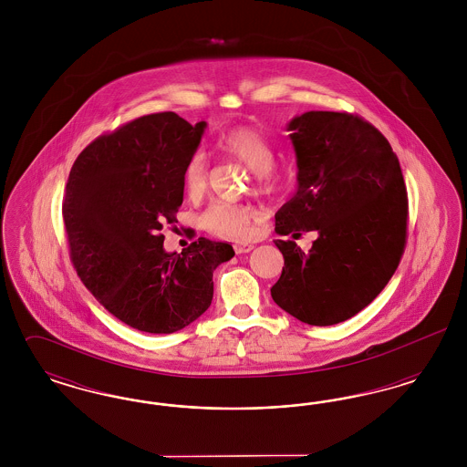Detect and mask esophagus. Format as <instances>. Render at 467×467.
<instances>
[{"label": "esophagus", "instance_id": "esophagus-1", "mask_svg": "<svg viewBox=\"0 0 467 467\" xmlns=\"http://www.w3.org/2000/svg\"><path fill=\"white\" fill-rule=\"evenodd\" d=\"M252 250H254V244H234V252H236V254H248V252H252Z\"/></svg>", "mask_w": 467, "mask_h": 467}]
</instances>
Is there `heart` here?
Instances as JSON below:
<instances>
[{
    "instance_id": "heart-1",
    "label": "heart",
    "mask_w": 467,
    "mask_h": 467,
    "mask_svg": "<svg viewBox=\"0 0 467 467\" xmlns=\"http://www.w3.org/2000/svg\"><path fill=\"white\" fill-rule=\"evenodd\" d=\"M217 149L240 161L246 166L259 189L267 191L278 183V175L273 170L275 150L266 138L250 128H236L223 134L217 141ZM208 164L206 157L196 152L187 159L182 171V185L191 200H200L206 189ZM257 213L254 208L231 202H213L202 213L204 227L223 238L229 240H248L255 231Z\"/></svg>"
}]
</instances>
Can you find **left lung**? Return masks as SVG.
<instances>
[{"instance_id": "obj_1", "label": "left lung", "mask_w": 467, "mask_h": 467, "mask_svg": "<svg viewBox=\"0 0 467 467\" xmlns=\"http://www.w3.org/2000/svg\"><path fill=\"white\" fill-rule=\"evenodd\" d=\"M297 191L275 215L284 269L273 301L310 326L364 310L400 266L408 196L400 161L375 126L352 113L306 111L289 122ZM303 230L319 238L305 254Z\"/></svg>"}]
</instances>
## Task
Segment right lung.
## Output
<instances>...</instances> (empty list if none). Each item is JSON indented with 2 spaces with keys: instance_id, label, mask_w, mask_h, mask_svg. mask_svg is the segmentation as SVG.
I'll list each match as a JSON object with an SVG mask.
<instances>
[{
  "instance_id": "right-lung-1",
  "label": "right lung",
  "mask_w": 467,
  "mask_h": 467,
  "mask_svg": "<svg viewBox=\"0 0 467 467\" xmlns=\"http://www.w3.org/2000/svg\"><path fill=\"white\" fill-rule=\"evenodd\" d=\"M206 122L173 111L143 115L103 134L77 157L63 201L69 257L84 285L113 317L138 331L177 333L213 299V271L229 244L198 238L164 250V223L183 201L182 171Z\"/></svg>"
}]
</instances>
